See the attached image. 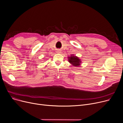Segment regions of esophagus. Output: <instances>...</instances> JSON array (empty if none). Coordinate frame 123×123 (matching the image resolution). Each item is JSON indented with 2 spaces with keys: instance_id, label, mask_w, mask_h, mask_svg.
Wrapping results in <instances>:
<instances>
[{
  "instance_id": "esophagus-1",
  "label": "esophagus",
  "mask_w": 123,
  "mask_h": 123,
  "mask_svg": "<svg viewBox=\"0 0 123 123\" xmlns=\"http://www.w3.org/2000/svg\"><path fill=\"white\" fill-rule=\"evenodd\" d=\"M58 52H60V51H58Z\"/></svg>"
}]
</instances>
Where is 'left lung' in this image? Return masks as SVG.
<instances>
[{
	"label": "left lung",
	"instance_id": "1",
	"mask_svg": "<svg viewBox=\"0 0 123 123\" xmlns=\"http://www.w3.org/2000/svg\"><path fill=\"white\" fill-rule=\"evenodd\" d=\"M69 58V62L73 65V66H79L81 61L80 60V59H79L78 57H77L76 56H72L71 55V56L68 57Z\"/></svg>",
	"mask_w": 123,
	"mask_h": 123
}]
</instances>
